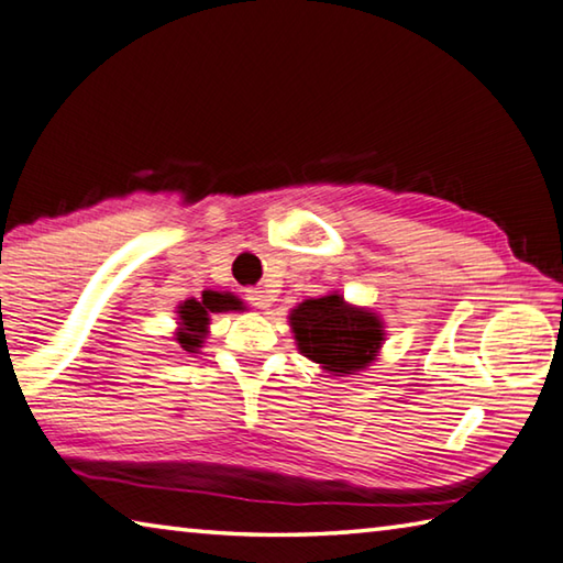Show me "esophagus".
Listing matches in <instances>:
<instances>
[{
    "instance_id": "34e87169",
    "label": "esophagus",
    "mask_w": 563,
    "mask_h": 563,
    "mask_svg": "<svg viewBox=\"0 0 563 563\" xmlns=\"http://www.w3.org/2000/svg\"><path fill=\"white\" fill-rule=\"evenodd\" d=\"M244 299L250 301L254 309H266V307H272V294H269V291H264V289H246Z\"/></svg>"
}]
</instances>
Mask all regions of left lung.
<instances>
[{"label":"left lung","instance_id":"8db88e82","mask_svg":"<svg viewBox=\"0 0 563 563\" xmlns=\"http://www.w3.org/2000/svg\"><path fill=\"white\" fill-rule=\"evenodd\" d=\"M289 323L299 353L331 376H349L371 366L386 341L378 313L346 303L336 291L301 301L291 309Z\"/></svg>","mask_w":563,"mask_h":563}]
</instances>
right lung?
I'll return each instance as SVG.
<instances>
[{"mask_svg": "<svg viewBox=\"0 0 563 563\" xmlns=\"http://www.w3.org/2000/svg\"><path fill=\"white\" fill-rule=\"evenodd\" d=\"M242 309V301L232 297L230 291H205L202 299H187L177 307V317H180V329L175 333V341L187 353H197L207 336V327H210V313L220 311H236Z\"/></svg>", "mask_w": 563, "mask_h": 563, "instance_id": "right-lung-1", "label": "right lung"}]
</instances>
